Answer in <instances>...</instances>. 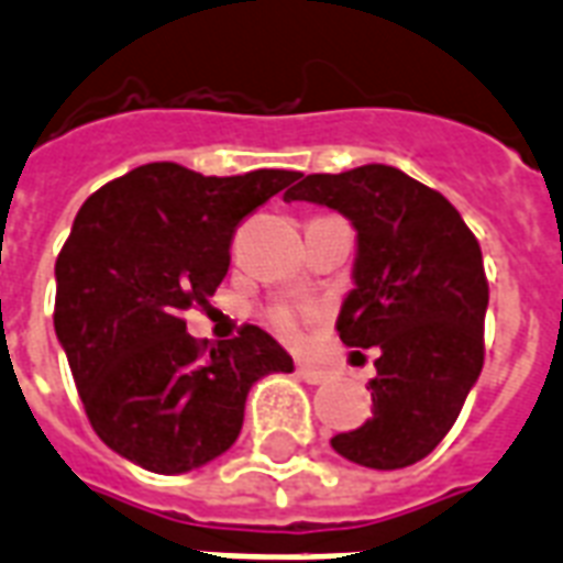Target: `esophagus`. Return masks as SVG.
<instances>
[{
	"label": "esophagus",
	"instance_id": "34e87169",
	"mask_svg": "<svg viewBox=\"0 0 563 563\" xmlns=\"http://www.w3.org/2000/svg\"><path fill=\"white\" fill-rule=\"evenodd\" d=\"M298 377L300 380H307V384H324V380L330 377V372L328 368L307 366V363H303V366H298Z\"/></svg>",
	"mask_w": 563,
	"mask_h": 563
}]
</instances>
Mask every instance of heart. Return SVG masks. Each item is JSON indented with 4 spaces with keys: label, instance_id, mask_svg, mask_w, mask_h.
<instances>
[{
    "label": "heart",
    "instance_id": "obj_1",
    "mask_svg": "<svg viewBox=\"0 0 563 563\" xmlns=\"http://www.w3.org/2000/svg\"><path fill=\"white\" fill-rule=\"evenodd\" d=\"M274 321H277V328H280L286 336H295V333H298V319H295L291 312H277V319Z\"/></svg>",
    "mask_w": 563,
    "mask_h": 563
}]
</instances>
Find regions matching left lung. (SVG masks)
Here are the masks:
<instances>
[{
  "label": "left lung",
  "instance_id": "8db88e82",
  "mask_svg": "<svg viewBox=\"0 0 563 563\" xmlns=\"http://www.w3.org/2000/svg\"><path fill=\"white\" fill-rule=\"evenodd\" d=\"M286 203L328 206L357 233L336 330L351 349H377L372 416L330 440L368 470H405L449 434L484 366L487 277L482 247L434 188L389 165L298 174Z\"/></svg>",
  "mask_w": 563,
  "mask_h": 563
}]
</instances>
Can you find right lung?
Returning <instances> with one entry per match:
<instances>
[{
  "label": "right lung",
  "mask_w": 563,
  "mask_h": 563,
  "mask_svg": "<svg viewBox=\"0 0 563 563\" xmlns=\"http://www.w3.org/2000/svg\"><path fill=\"white\" fill-rule=\"evenodd\" d=\"M295 177L150 162L81 203L55 263V336L111 452L158 475L200 470L239 440L251 386L295 368L263 328L200 345L183 321L227 277L239 221Z\"/></svg>",
  "instance_id": "1"
}]
</instances>
